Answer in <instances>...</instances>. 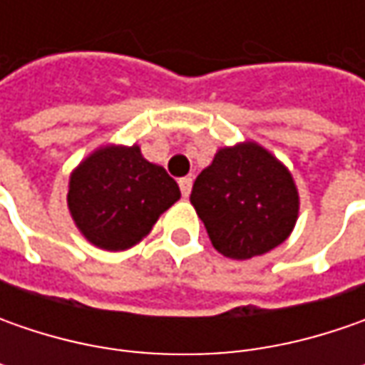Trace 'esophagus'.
<instances>
[{"instance_id": "34e87169", "label": "esophagus", "mask_w": 365, "mask_h": 365, "mask_svg": "<svg viewBox=\"0 0 365 365\" xmlns=\"http://www.w3.org/2000/svg\"><path fill=\"white\" fill-rule=\"evenodd\" d=\"M178 185H180V192H182V197H189L190 189H192V178H190V176H185V178H180V180H178Z\"/></svg>"}]
</instances>
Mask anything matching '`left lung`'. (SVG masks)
Segmentation results:
<instances>
[{
    "mask_svg": "<svg viewBox=\"0 0 365 365\" xmlns=\"http://www.w3.org/2000/svg\"><path fill=\"white\" fill-rule=\"evenodd\" d=\"M190 203L219 254L262 256L292 233L301 197L287 166L258 142L223 146L197 176Z\"/></svg>",
    "mask_w": 365,
    "mask_h": 365,
    "instance_id": "1",
    "label": "left lung"
}]
</instances>
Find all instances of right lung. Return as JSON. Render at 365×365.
<instances>
[{
  "instance_id": "add662e5",
  "label": "right lung",
  "mask_w": 365,
  "mask_h": 365,
  "mask_svg": "<svg viewBox=\"0 0 365 365\" xmlns=\"http://www.w3.org/2000/svg\"><path fill=\"white\" fill-rule=\"evenodd\" d=\"M178 199L175 178L148 162L138 144L99 146L68 176V213L81 235L106 252L140 244Z\"/></svg>"
}]
</instances>
